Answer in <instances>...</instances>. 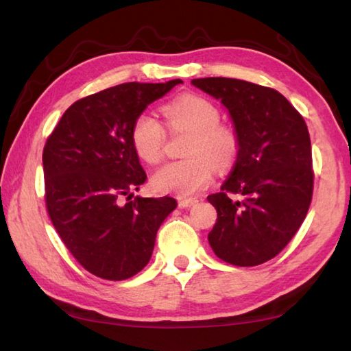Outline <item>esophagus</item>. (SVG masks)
Segmentation results:
<instances>
[{
	"label": "esophagus",
	"mask_w": 351,
	"mask_h": 351,
	"mask_svg": "<svg viewBox=\"0 0 351 351\" xmlns=\"http://www.w3.org/2000/svg\"><path fill=\"white\" fill-rule=\"evenodd\" d=\"M197 203L198 201L195 198H178V204H180V207H190Z\"/></svg>",
	"instance_id": "esophagus-1"
}]
</instances>
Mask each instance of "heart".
<instances>
[{
    "mask_svg": "<svg viewBox=\"0 0 351 351\" xmlns=\"http://www.w3.org/2000/svg\"><path fill=\"white\" fill-rule=\"evenodd\" d=\"M164 116L171 132H190L186 144V159L164 164L152 176L156 192L189 197L207 187L218 169L234 164L240 150L239 136L232 128L219 123V111L209 100L186 94L164 106ZM165 132L162 123L152 112L144 111L132 127V145L141 159L148 164L161 161Z\"/></svg>",
    "mask_w": 351,
    "mask_h": 351,
    "instance_id": "1",
    "label": "heart"
}]
</instances>
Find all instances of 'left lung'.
<instances>
[{
  "mask_svg": "<svg viewBox=\"0 0 351 351\" xmlns=\"http://www.w3.org/2000/svg\"><path fill=\"white\" fill-rule=\"evenodd\" d=\"M192 85L226 106L240 141L221 192L207 197L218 215L209 245L226 263L261 265L288 245L310 209L314 173L306 123L272 88L226 77L193 79Z\"/></svg>",
  "mask_w": 351,
  "mask_h": 351,
  "instance_id": "8db88e82",
  "label": "left lung"
}]
</instances>
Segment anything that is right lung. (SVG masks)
<instances>
[{"mask_svg":"<svg viewBox=\"0 0 351 351\" xmlns=\"http://www.w3.org/2000/svg\"><path fill=\"white\" fill-rule=\"evenodd\" d=\"M182 83L130 82L77 100L43 150L46 209L64 246L91 274L125 280L150 261L173 198H133L147 175L132 127L154 100ZM128 201L123 202V198Z\"/></svg>","mask_w":351,"mask_h":351,"instance_id":"obj_1","label":"right lung"}]
</instances>
